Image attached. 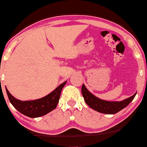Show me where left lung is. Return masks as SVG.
I'll return each instance as SVG.
<instances>
[{
	"label": "left lung",
	"instance_id": "8db88e82",
	"mask_svg": "<svg viewBox=\"0 0 147 147\" xmlns=\"http://www.w3.org/2000/svg\"><path fill=\"white\" fill-rule=\"evenodd\" d=\"M81 93L85 102L89 107L104 114H115L118 113L121 110L127 106L137 94V93H135L133 96L122 101H107L100 99L92 94L86 88L84 84H83L81 88Z\"/></svg>",
	"mask_w": 147,
	"mask_h": 147
}]
</instances>
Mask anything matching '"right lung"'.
Segmentation results:
<instances>
[{"label": "right lung", "mask_w": 147, "mask_h": 147, "mask_svg": "<svg viewBox=\"0 0 147 147\" xmlns=\"http://www.w3.org/2000/svg\"><path fill=\"white\" fill-rule=\"evenodd\" d=\"M66 84V81H65L47 96L34 100H20L12 96L6 87L5 89L9 100L13 107L24 115L34 118L45 115L57 107L61 90Z\"/></svg>", "instance_id": "right-lung-1"}]
</instances>
